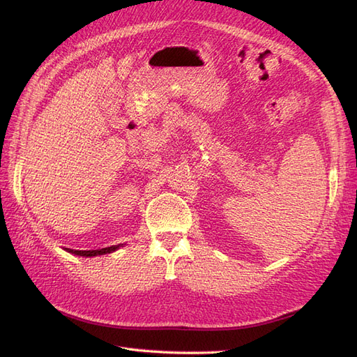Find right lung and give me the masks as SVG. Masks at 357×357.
<instances>
[{
	"label": "right lung",
	"instance_id": "add662e5",
	"mask_svg": "<svg viewBox=\"0 0 357 357\" xmlns=\"http://www.w3.org/2000/svg\"><path fill=\"white\" fill-rule=\"evenodd\" d=\"M125 244H117V245H110V247H105V248H96V250H73V248H66L68 253L73 255H77V256H84V257H92V256H98V255H107V253H112L114 250H117L119 247H123Z\"/></svg>",
	"mask_w": 357,
	"mask_h": 357
}]
</instances>
